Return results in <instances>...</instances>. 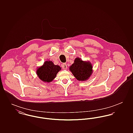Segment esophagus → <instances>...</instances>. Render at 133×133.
<instances>
[{
  "label": "esophagus",
  "instance_id": "1",
  "mask_svg": "<svg viewBox=\"0 0 133 133\" xmlns=\"http://www.w3.org/2000/svg\"><path fill=\"white\" fill-rule=\"evenodd\" d=\"M62 68L64 70L67 69V65L66 63H64L62 65Z\"/></svg>",
  "mask_w": 133,
  "mask_h": 133
}]
</instances>
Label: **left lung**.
Returning <instances> with one entry per match:
<instances>
[{"label":"left lung","instance_id":"1","mask_svg":"<svg viewBox=\"0 0 133 133\" xmlns=\"http://www.w3.org/2000/svg\"><path fill=\"white\" fill-rule=\"evenodd\" d=\"M69 70L79 81L88 80L93 71L92 64L90 61H83L79 57L75 58L74 63L70 66Z\"/></svg>","mask_w":133,"mask_h":133}]
</instances>
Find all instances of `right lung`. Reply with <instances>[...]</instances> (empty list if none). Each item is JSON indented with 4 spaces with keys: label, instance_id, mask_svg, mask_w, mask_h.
<instances>
[{
    "label": "right lung",
    "instance_id": "add662e5",
    "mask_svg": "<svg viewBox=\"0 0 133 133\" xmlns=\"http://www.w3.org/2000/svg\"><path fill=\"white\" fill-rule=\"evenodd\" d=\"M61 70L59 65H55L52 61H46L41 66L36 70V74L39 78L44 82H52L57 74Z\"/></svg>",
    "mask_w": 133,
    "mask_h": 133
}]
</instances>
